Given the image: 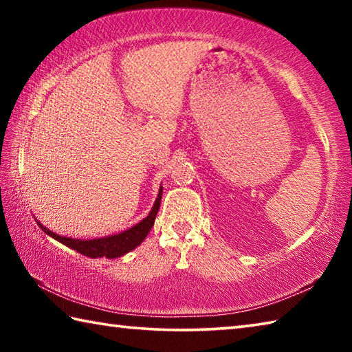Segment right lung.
I'll return each mask as SVG.
<instances>
[{
    "label": "right lung",
    "mask_w": 352,
    "mask_h": 352,
    "mask_svg": "<svg viewBox=\"0 0 352 352\" xmlns=\"http://www.w3.org/2000/svg\"><path fill=\"white\" fill-rule=\"evenodd\" d=\"M162 195H163V188L160 186L157 200H155L151 212H148L147 217L142 219L140 223L133 225L132 228L122 231V233L98 237V239H73V237L52 233V231L47 230L45 225H41L37 219H35V222H37L41 231H45L47 236H51L52 239L58 241L60 243H63V245L76 250L77 253L88 256V258H93V259L96 258L115 259V258H121V256L127 254L129 252H132V250H135L142 241L146 239V236L148 234V231H151V228L153 226L155 217H157V212L160 210Z\"/></svg>",
    "instance_id": "1"
}]
</instances>
